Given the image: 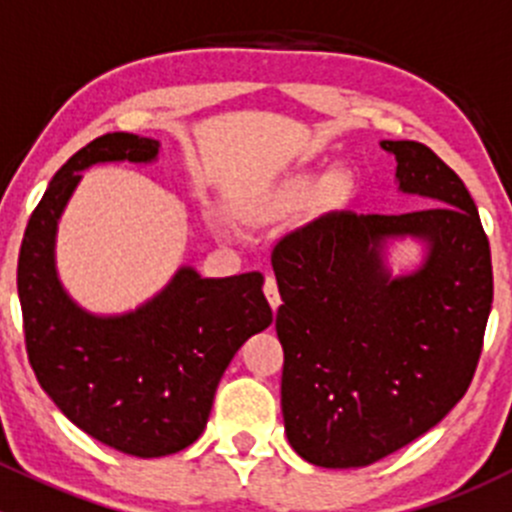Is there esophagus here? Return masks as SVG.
Masks as SVG:
<instances>
[{"instance_id":"obj_1","label":"esophagus","mask_w":512,"mask_h":512,"mask_svg":"<svg viewBox=\"0 0 512 512\" xmlns=\"http://www.w3.org/2000/svg\"><path fill=\"white\" fill-rule=\"evenodd\" d=\"M265 297H267V302H270V307L277 312V309H280V304H282V299H280V292H277L275 277H272V275L265 277Z\"/></svg>"}]
</instances>
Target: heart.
<instances>
[{
	"label": "heart",
	"mask_w": 512,
	"mask_h": 512,
	"mask_svg": "<svg viewBox=\"0 0 512 512\" xmlns=\"http://www.w3.org/2000/svg\"><path fill=\"white\" fill-rule=\"evenodd\" d=\"M354 190V175L342 165H332L324 173L319 168H299L257 198L237 205V215L250 225H267L289 218L304 203L317 215L334 213L352 203Z\"/></svg>",
	"instance_id": "1"
}]
</instances>
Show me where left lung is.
Here are the masks:
<instances>
[{
	"mask_svg": "<svg viewBox=\"0 0 512 512\" xmlns=\"http://www.w3.org/2000/svg\"><path fill=\"white\" fill-rule=\"evenodd\" d=\"M381 148L401 193L428 208L327 213L272 252L285 433L322 468L371 466L436 426L471 386L493 304L490 245L463 180L423 143ZM406 236L424 260L391 276L385 247Z\"/></svg>",
	"mask_w": 512,
	"mask_h": 512,
	"instance_id": "8db88e82",
	"label": "left lung"
}]
</instances>
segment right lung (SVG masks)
<instances>
[{
  "label": "right lung",
  "instance_id": "obj_1",
  "mask_svg": "<svg viewBox=\"0 0 512 512\" xmlns=\"http://www.w3.org/2000/svg\"><path fill=\"white\" fill-rule=\"evenodd\" d=\"M156 138L106 133L51 178L19 250L24 339L41 389L96 441L138 458L198 441L215 391L237 349L272 324L265 277H200L183 265L158 294L123 314L76 304L56 272V230L81 170L98 163H153Z\"/></svg>",
  "mask_w": 512,
  "mask_h": 512
}]
</instances>
